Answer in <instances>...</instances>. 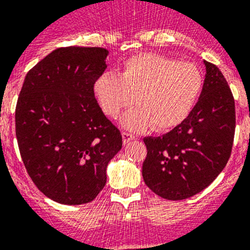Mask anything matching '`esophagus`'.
Masks as SVG:
<instances>
[{"instance_id":"34e87169","label":"esophagus","mask_w":250,"mask_h":250,"mask_svg":"<svg viewBox=\"0 0 250 250\" xmlns=\"http://www.w3.org/2000/svg\"><path fill=\"white\" fill-rule=\"evenodd\" d=\"M122 138H123V143L127 145L128 142H131V141L134 140V136L129 132H122Z\"/></svg>"}]
</instances>
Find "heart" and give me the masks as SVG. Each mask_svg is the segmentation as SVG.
Returning a JSON list of instances; mask_svg holds the SVG:
<instances>
[{"instance_id": "b5f03b06", "label": "heart", "mask_w": 250, "mask_h": 250, "mask_svg": "<svg viewBox=\"0 0 250 250\" xmlns=\"http://www.w3.org/2000/svg\"><path fill=\"white\" fill-rule=\"evenodd\" d=\"M201 86L203 75L196 65L143 53L125 60L119 74H101L93 90L109 117L118 116L134 99L138 105L121 118L127 129L142 131L152 125L155 131H166L185 121Z\"/></svg>"}]
</instances>
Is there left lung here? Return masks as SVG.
Here are the masks:
<instances>
[{
    "instance_id": "8db88e82",
    "label": "left lung",
    "mask_w": 250,
    "mask_h": 250,
    "mask_svg": "<svg viewBox=\"0 0 250 250\" xmlns=\"http://www.w3.org/2000/svg\"><path fill=\"white\" fill-rule=\"evenodd\" d=\"M205 80L196 105L184 122L160 137H145V184L167 200L203 191L227 165L235 131V104L218 66L204 60Z\"/></svg>"
}]
</instances>
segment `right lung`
Returning <instances> with one entry per match:
<instances>
[{
    "label": "right lung",
    "mask_w": 250,
    "mask_h": 250,
    "mask_svg": "<svg viewBox=\"0 0 250 250\" xmlns=\"http://www.w3.org/2000/svg\"><path fill=\"white\" fill-rule=\"evenodd\" d=\"M103 47H60L26 74L17 99L16 137L23 165L39 190L64 205L94 200L122 134L94 97L107 68Z\"/></svg>",
    "instance_id": "add662e5"
}]
</instances>
